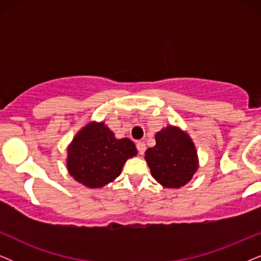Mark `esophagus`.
<instances>
[{
  "label": "esophagus",
  "instance_id": "34e87169",
  "mask_svg": "<svg viewBox=\"0 0 261 261\" xmlns=\"http://www.w3.org/2000/svg\"><path fill=\"white\" fill-rule=\"evenodd\" d=\"M136 148H137L138 154H140V155H143L144 151H146V144H144V142L138 141L136 143Z\"/></svg>",
  "mask_w": 261,
  "mask_h": 261
}]
</instances>
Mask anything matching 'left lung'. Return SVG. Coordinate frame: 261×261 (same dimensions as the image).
<instances>
[{
	"instance_id": "1",
	"label": "left lung",
	"mask_w": 261,
	"mask_h": 261,
	"mask_svg": "<svg viewBox=\"0 0 261 261\" xmlns=\"http://www.w3.org/2000/svg\"><path fill=\"white\" fill-rule=\"evenodd\" d=\"M156 144L146 150L151 176L165 188H180L197 170L196 149L190 137L174 126L155 135Z\"/></svg>"
}]
</instances>
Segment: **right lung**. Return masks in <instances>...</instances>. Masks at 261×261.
Listing matches in <instances>:
<instances>
[{
  "label": "right lung",
  "mask_w": 261,
  "mask_h": 261,
  "mask_svg": "<svg viewBox=\"0 0 261 261\" xmlns=\"http://www.w3.org/2000/svg\"><path fill=\"white\" fill-rule=\"evenodd\" d=\"M136 154L133 141L117 140L103 123H90L68 147L67 169L85 187L101 188L119 176L126 160Z\"/></svg>",
  "instance_id": "add662e5"
}]
</instances>
